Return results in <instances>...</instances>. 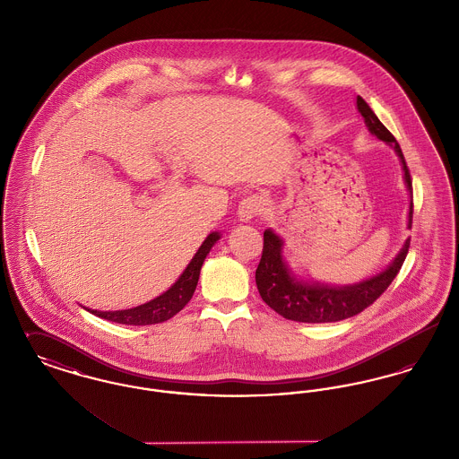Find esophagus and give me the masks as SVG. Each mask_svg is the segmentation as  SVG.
I'll return each instance as SVG.
<instances>
[{
    "mask_svg": "<svg viewBox=\"0 0 459 459\" xmlns=\"http://www.w3.org/2000/svg\"><path fill=\"white\" fill-rule=\"evenodd\" d=\"M263 210H264V203H263L262 197L253 195V196L244 197L240 201L238 215H239L240 221H251L255 217L262 215Z\"/></svg>",
    "mask_w": 459,
    "mask_h": 459,
    "instance_id": "34e87169",
    "label": "esophagus"
}]
</instances>
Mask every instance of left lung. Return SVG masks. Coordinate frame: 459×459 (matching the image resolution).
Segmentation results:
<instances>
[{
    "instance_id": "left-lung-1",
    "label": "left lung",
    "mask_w": 459,
    "mask_h": 459,
    "mask_svg": "<svg viewBox=\"0 0 459 459\" xmlns=\"http://www.w3.org/2000/svg\"><path fill=\"white\" fill-rule=\"evenodd\" d=\"M356 107L365 118V124L371 135L389 144L399 156L404 172V184L411 196V177L397 141L394 139L393 134L385 129V126L378 120V117L373 113V109L361 96L356 98ZM411 219L413 199L410 203L408 229H411ZM408 247L410 239L403 244L401 251L395 255L393 262L387 264V268H384L370 279L350 285L322 284L316 281L311 282L298 277L284 260V240L272 229H266L263 232L262 260L256 268V285L263 301L287 320L303 324L341 322L361 313L365 307L373 305V301L380 298V294L391 285L397 272L401 270L408 255Z\"/></svg>"
}]
</instances>
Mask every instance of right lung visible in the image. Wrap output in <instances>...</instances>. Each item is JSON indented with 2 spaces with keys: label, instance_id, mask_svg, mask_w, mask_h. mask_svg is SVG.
I'll return each mask as SVG.
<instances>
[{
  "label": "right lung",
  "instance_id": "obj_1",
  "mask_svg": "<svg viewBox=\"0 0 459 459\" xmlns=\"http://www.w3.org/2000/svg\"><path fill=\"white\" fill-rule=\"evenodd\" d=\"M219 239L220 232H212L199 246L196 255L186 266L182 275L177 279V282L169 290H165L163 294H160L152 301L135 306L131 309H118V311H98V309H89V307L86 309L100 318H105V320L115 322V324H122V325H153V324H161V322L170 320L191 301V298L196 290L201 266Z\"/></svg>",
  "mask_w": 459,
  "mask_h": 459
}]
</instances>
